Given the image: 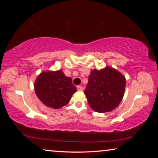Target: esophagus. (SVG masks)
Returning a JSON list of instances; mask_svg holds the SVG:
<instances>
[{"instance_id":"obj_1","label":"esophagus","mask_w":158,"mask_h":158,"mask_svg":"<svg viewBox=\"0 0 158 158\" xmlns=\"http://www.w3.org/2000/svg\"><path fill=\"white\" fill-rule=\"evenodd\" d=\"M77 89L78 90H79V91H82L83 90V87L81 86V85H78V86L77 87Z\"/></svg>"}]
</instances>
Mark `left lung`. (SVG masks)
Listing matches in <instances>:
<instances>
[{
  "label": "left lung",
  "instance_id": "left-lung-1",
  "mask_svg": "<svg viewBox=\"0 0 158 158\" xmlns=\"http://www.w3.org/2000/svg\"><path fill=\"white\" fill-rule=\"evenodd\" d=\"M125 84V77L116 69H93L84 91L90 106L99 113L114 110L123 98Z\"/></svg>",
  "mask_w": 158,
  "mask_h": 158
}]
</instances>
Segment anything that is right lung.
Returning a JSON list of instances; mask_svg holds the SVG:
<instances>
[{
  "label": "right lung",
  "mask_w": 158,
  "mask_h": 158,
  "mask_svg": "<svg viewBox=\"0 0 158 158\" xmlns=\"http://www.w3.org/2000/svg\"><path fill=\"white\" fill-rule=\"evenodd\" d=\"M35 90L40 100L45 105L53 109H59L70 100L77 88L70 77L63 71L44 72L37 77L35 82Z\"/></svg>",
  "instance_id": "right-lung-1"
}]
</instances>
